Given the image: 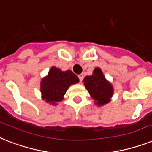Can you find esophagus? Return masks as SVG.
<instances>
[{"mask_svg": "<svg viewBox=\"0 0 152 152\" xmlns=\"http://www.w3.org/2000/svg\"><path fill=\"white\" fill-rule=\"evenodd\" d=\"M78 77L79 79H80V81L81 82V81L83 80V74H80V75L78 76Z\"/></svg>", "mask_w": 152, "mask_h": 152, "instance_id": "obj_1", "label": "esophagus"}]
</instances>
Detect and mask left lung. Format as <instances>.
<instances>
[{"label":"left lung","mask_w":152,"mask_h":152,"mask_svg":"<svg viewBox=\"0 0 152 152\" xmlns=\"http://www.w3.org/2000/svg\"><path fill=\"white\" fill-rule=\"evenodd\" d=\"M84 86L91 97L95 101V104L103 105L110 102L113 94V87L104 77L100 68H96L91 76L83 79Z\"/></svg>","instance_id":"8db88e82"}]
</instances>
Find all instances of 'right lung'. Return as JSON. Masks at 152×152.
<instances>
[{
  "label": "right lung",
  "instance_id": "obj_1",
  "mask_svg": "<svg viewBox=\"0 0 152 152\" xmlns=\"http://www.w3.org/2000/svg\"><path fill=\"white\" fill-rule=\"evenodd\" d=\"M79 81L77 76L71 70L61 71L53 66L40 83L42 98L47 103L55 105L56 102L63 100L67 89Z\"/></svg>",
  "mask_w": 152,
  "mask_h": 152
}]
</instances>
